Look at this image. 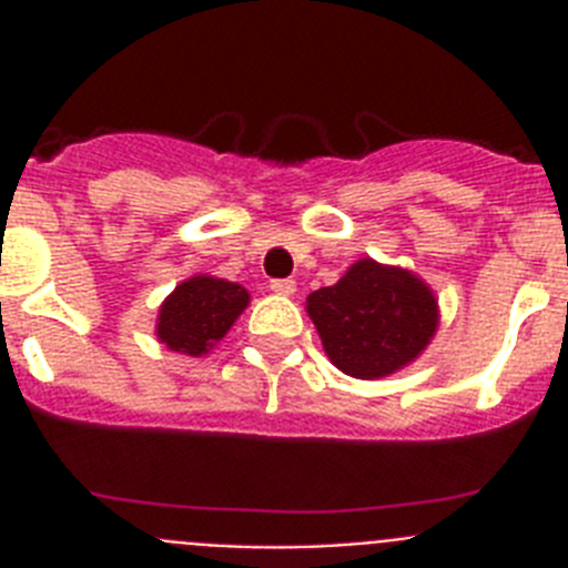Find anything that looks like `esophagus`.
<instances>
[{"instance_id":"obj_1","label":"esophagus","mask_w":568,"mask_h":568,"mask_svg":"<svg viewBox=\"0 0 568 568\" xmlns=\"http://www.w3.org/2000/svg\"><path fill=\"white\" fill-rule=\"evenodd\" d=\"M270 290H273L275 295H295V281L293 278H275L273 284H270Z\"/></svg>"}]
</instances>
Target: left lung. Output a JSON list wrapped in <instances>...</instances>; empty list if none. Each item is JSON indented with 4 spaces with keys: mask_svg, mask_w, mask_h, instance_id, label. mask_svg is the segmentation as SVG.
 <instances>
[{
    "mask_svg": "<svg viewBox=\"0 0 568 568\" xmlns=\"http://www.w3.org/2000/svg\"><path fill=\"white\" fill-rule=\"evenodd\" d=\"M307 315L327 358L361 381L386 378L413 364L440 324L433 287L413 270L375 258L355 261L333 287L310 293Z\"/></svg>",
    "mask_w": 568,
    "mask_h": 568,
    "instance_id": "obj_1",
    "label": "left lung"
}]
</instances>
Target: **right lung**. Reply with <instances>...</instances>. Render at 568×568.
<instances>
[{
	"mask_svg": "<svg viewBox=\"0 0 568 568\" xmlns=\"http://www.w3.org/2000/svg\"><path fill=\"white\" fill-rule=\"evenodd\" d=\"M250 304L241 284L215 275H190L175 284L155 315V338L168 349L202 358L213 349Z\"/></svg>",
	"mask_w": 568,
	"mask_h": 568,
	"instance_id": "1",
	"label": "right lung"
}]
</instances>
